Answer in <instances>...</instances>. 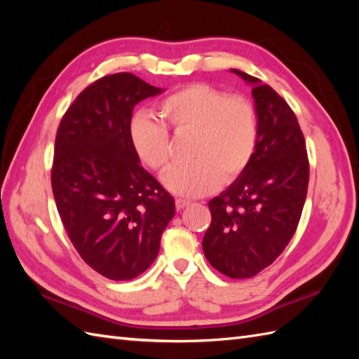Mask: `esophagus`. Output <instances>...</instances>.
<instances>
[{
  "label": "esophagus",
  "instance_id": "34e87169",
  "mask_svg": "<svg viewBox=\"0 0 359 359\" xmlns=\"http://www.w3.org/2000/svg\"><path fill=\"white\" fill-rule=\"evenodd\" d=\"M189 205V201H185V199H175V207H177V210H184L187 208Z\"/></svg>",
  "mask_w": 359,
  "mask_h": 359
}]
</instances>
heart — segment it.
Segmentation results:
<instances>
[{
    "instance_id": "obj_1",
    "label": "heart",
    "mask_w": 359,
    "mask_h": 359,
    "mask_svg": "<svg viewBox=\"0 0 359 359\" xmlns=\"http://www.w3.org/2000/svg\"><path fill=\"white\" fill-rule=\"evenodd\" d=\"M160 114L175 133L194 134L189 147L193 162L174 166L163 185L184 197H201L230 184L247 170L257 144V116L247 98L228 97L222 90L194 83L160 103ZM129 140L143 165L165 171L172 152L166 128L148 112L129 121Z\"/></svg>"
}]
</instances>
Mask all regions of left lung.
<instances>
[{
    "label": "left lung",
    "instance_id": "obj_1",
    "mask_svg": "<svg viewBox=\"0 0 359 359\" xmlns=\"http://www.w3.org/2000/svg\"><path fill=\"white\" fill-rule=\"evenodd\" d=\"M251 86L257 116L255 156L225 191L210 201L205 257L233 279L251 278L273 264L293 238L309 187V158L292 108L269 85L239 69Z\"/></svg>",
    "mask_w": 359,
    "mask_h": 359
}]
</instances>
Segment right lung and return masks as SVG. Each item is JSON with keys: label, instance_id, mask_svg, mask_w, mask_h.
Segmentation results:
<instances>
[{"label": "right lung", "instance_id": "1", "mask_svg": "<svg viewBox=\"0 0 359 359\" xmlns=\"http://www.w3.org/2000/svg\"><path fill=\"white\" fill-rule=\"evenodd\" d=\"M163 90L129 72L106 75L75 98L57 133L50 179L60 217L83 261L112 280L149 269L175 215L129 140L134 106Z\"/></svg>", "mask_w": 359, "mask_h": 359}]
</instances>
